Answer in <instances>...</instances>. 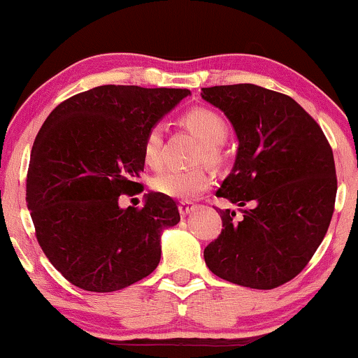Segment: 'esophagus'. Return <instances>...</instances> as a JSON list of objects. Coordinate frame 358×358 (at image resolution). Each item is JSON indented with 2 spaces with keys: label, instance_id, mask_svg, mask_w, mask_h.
Returning <instances> with one entry per match:
<instances>
[{
  "label": "esophagus",
  "instance_id": "34e87169",
  "mask_svg": "<svg viewBox=\"0 0 358 358\" xmlns=\"http://www.w3.org/2000/svg\"><path fill=\"white\" fill-rule=\"evenodd\" d=\"M195 207L196 205L195 203H192V202H180V205H178V210H180V213H182V215L185 217V215H188V213L190 212H193L195 210Z\"/></svg>",
  "mask_w": 358,
  "mask_h": 358
}]
</instances>
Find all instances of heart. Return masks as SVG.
I'll list each match as a JSON object with an SVG mask.
<instances>
[{"instance_id":"b5f03b06","label":"heart","mask_w":358,"mask_h":358,"mask_svg":"<svg viewBox=\"0 0 358 358\" xmlns=\"http://www.w3.org/2000/svg\"><path fill=\"white\" fill-rule=\"evenodd\" d=\"M182 122L203 143L200 159L217 163L220 159V145L225 141L229 126L217 110L208 108H193L183 114ZM163 124L156 122L146 131L143 139V158L146 165L158 168L162 165ZM212 185V175L205 168L192 170H165L153 178V188L162 195L180 200H193L207 192Z\"/></svg>"}]
</instances>
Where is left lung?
I'll return each instance as SVG.
<instances>
[{
  "mask_svg": "<svg viewBox=\"0 0 358 358\" xmlns=\"http://www.w3.org/2000/svg\"><path fill=\"white\" fill-rule=\"evenodd\" d=\"M239 139L236 163L215 195L222 232L205 264L234 285L273 289L296 278L322 244L335 208L336 175L322 127L286 94L254 84L202 89Z\"/></svg>",
  "mask_w": 358,
  "mask_h": 358,
  "instance_id": "1",
  "label": "left lung"
}]
</instances>
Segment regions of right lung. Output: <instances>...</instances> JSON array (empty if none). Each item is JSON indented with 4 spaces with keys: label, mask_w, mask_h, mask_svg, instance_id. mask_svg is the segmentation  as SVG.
Returning a JSON list of instances; mask_svg holds the SVG:
<instances>
[{
    "label": "right lung",
    "mask_w": 358,
    "mask_h": 358,
    "mask_svg": "<svg viewBox=\"0 0 358 358\" xmlns=\"http://www.w3.org/2000/svg\"><path fill=\"white\" fill-rule=\"evenodd\" d=\"M190 90L99 85L60 102L31 148L27 203L40 248L73 286L110 293L150 276L162 231L180 222L171 196L143 207L119 196L143 192L146 131Z\"/></svg>",
    "instance_id": "right-lung-1"
}]
</instances>
